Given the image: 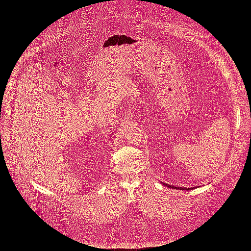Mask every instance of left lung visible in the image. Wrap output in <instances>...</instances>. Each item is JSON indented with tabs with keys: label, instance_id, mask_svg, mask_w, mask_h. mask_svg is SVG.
Listing matches in <instances>:
<instances>
[{
	"label": "left lung",
	"instance_id": "left-lung-1",
	"mask_svg": "<svg viewBox=\"0 0 251 251\" xmlns=\"http://www.w3.org/2000/svg\"><path fill=\"white\" fill-rule=\"evenodd\" d=\"M163 185L164 186H166V187H172V188H175V189H178V188H182V189H191V188H187V187H177V186H173V185H169V184H166V183H163Z\"/></svg>",
	"mask_w": 251,
	"mask_h": 251
}]
</instances>
